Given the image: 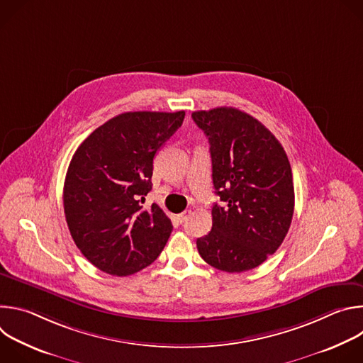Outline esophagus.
<instances>
[{
	"mask_svg": "<svg viewBox=\"0 0 363 363\" xmlns=\"http://www.w3.org/2000/svg\"><path fill=\"white\" fill-rule=\"evenodd\" d=\"M188 217H189V211H184V213H181L177 218H178V221L182 224V223H185V221L188 220Z\"/></svg>",
	"mask_w": 363,
	"mask_h": 363,
	"instance_id": "esophagus-1",
	"label": "esophagus"
}]
</instances>
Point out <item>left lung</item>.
<instances>
[{
	"mask_svg": "<svg viewBox=\"0 0 363 363\" xmlns=\"http://www.w3.org/2000/svg\"><path fill=\"white\" fill-rule=\"evenodd\" d=\"M192 119L208 138L216 194L213 228L196 240L203 262L242 273L281 245L293 218L294 186L287 155L257 119L234 108L198 111Z\"/></svg>",
	"mask_w": 363,
	"mask_h": 363,
	"instance_id": "obj_1",
	"label": "left lung"
}]
</instances>
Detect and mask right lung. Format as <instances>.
<instances>
[{
  "label": "right lung",
  "instance_id": "obj_1",
  "mask_svg": "<svg viewBox=\"0 0 363 363\" xmlns=\"http://www.w3.org/2000/svg\"><path fill=\"white\" fill-rule=\"evenodd\" d=\"M185 112H126L93 130L70 161L63 203L70 234L87 260L112 276L157 260L172 223L157 203L145 210L153 158Z\"/></svg>",
  "mask_w": 363,
  "mask_h": 363
}]
</instances>
